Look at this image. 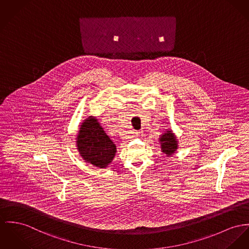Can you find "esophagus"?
<instances>
[{"label":"esophagus","mask_w":249,"mask_h":249,"mask_svg":"<svg viewBox=\"0 0 249 249\" xmlns=\"http://www.w3.org/2000/svg\"><path fill=\"white\" fill-rule=\"evenodd\" d=\"M134 134H135L136 137H139V136H142V135H143V132H142V131H137V132L134 133Z\"/></svg>","instance_id":"34e87169"}]
</instances>
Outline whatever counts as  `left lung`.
<instances>
[{
  "instance_id": "1",
  "label": "left lung",
  "mask_w": 249,
  "mask_h": 249,
  "mask_svg": "<svg viewBox=\"0 0 249 249\" xmlns=\"http://www.w3.org/2000/svg\"><path fill=\"white\" fill-rule=\"evenodd\" d=\"M159 139L161 142L162 153H165L167 156H171L175 153L178 145L176 137L172 134V131H167V133L163 134Z\"/></svg>"
}]
</instances>
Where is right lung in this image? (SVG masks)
I'll list each match as a JSON object with an SVG mask.
<instances>
[{"label":"right lung","mask_w":249,"mask_h":249,"mask_svg":"<svg viewBox=\"0 0 249 249\" xmlns=\"http://www.w3.org/2000/svg\"><path fill=\"white\" fill-rule=\"evenodd\" d=\"M80 156L97 168H106L114 159L116 146L103 131L96 117L90 116L79 128L77 137Z\"/></svg>","instance_id":"obj_1"}]
</instances>
